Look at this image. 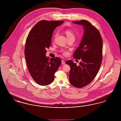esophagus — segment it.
I'll return each mask as SVG.
<instances>
[{"instance_id":"1","label":"esophagus","mask_w":121,"mask_h":121,"mask_svg":"<svg viewBox=\"0 0 121 121\" xmlns=\"http://www.w3.org/2000/svg\"><path fill=\"white\" fill-rule=\"evenodd\" d=\"M62 64H63V65L65 64V61H64V60H62Z\"/></svg>"}]
</instances>
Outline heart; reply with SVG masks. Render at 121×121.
<instances>
[{"mask_svg":"<svg viewBox=\"0 0 121 121\" xmlns=\"http://www.w3.org/2000/svg\"><path fill=\"white\" fill-rule=\"evenodd\" d=\"M63 31H64V33L65 34L68 39H71V38L75 39L74 33L72 30H71L70 29H64ZM56 36V34L54 36ZM63 54H64V55H66L68 53V52H66V51H63Z\"/></svg>","mask_w":121,"mask_h":121,"instance_id":"obj_1","label":"heart"}]
</instances>
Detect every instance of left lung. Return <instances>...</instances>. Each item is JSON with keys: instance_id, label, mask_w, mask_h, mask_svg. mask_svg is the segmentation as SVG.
<instances>
[{"instance_id": "obj_1", "label": "left lung", "mask_w": 121, "mask_h": 121, "mask_svg": "<svg viewBox=\"0 0 121 121\" xmlns=\"http://www.w3.org/2000/svg\"><path fill=\"white\" fill-rule=\"evenodd\" d=\"M83 26V36L73 53L75 59H80L78 66L72 60L65 63L70 67L69 81L73 86L82 88L92 82L100 69L103 57V40L98 30L87 20L73 22Z\"/></svg>"}]
</instances>
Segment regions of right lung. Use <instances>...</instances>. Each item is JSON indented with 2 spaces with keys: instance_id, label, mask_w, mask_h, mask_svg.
<instances>
[{
  "instance_id": "obj_1",
  "label": "right lung",
  "mask_w": 121,
  "mask_h": 121,
  "mask_svg": "<svg viewBox=\"0 0 121 121\" xmlns=\"http://www.w3.org/2000/svg\"><path fill=\"white\" fill-rule=\"evenodd\" d=\"M63 22L40 21L31 29L26 39L24 54L27 67L33 79L40 85L52 83L62 63L58 57L49 60L46 53V49L51 45L54 30Z\"/></svg>"
}]
</instances>
